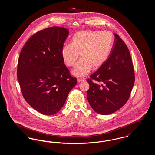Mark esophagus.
I'll return each instance as SVG.
<instances>
[{"label":"esophagus","instance_id":"34e87169","mask_svg":"<svg viewBox=\"0 0 155 155\" xmlns=\"http://www.w3.org/2000/svg\"><path fill=\"white\" fill-rule=\"evenodd\" d=\"M84 80H85V79H84V78H78V83H80V82L83 81H84Z\"/></svg>","mask_w":155,"mask_h":155}]
</instances>
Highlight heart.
I'll return each instance as SVG.
<instances>
[{"label":"heart","instance_id":"obj_1","mask_svg":"<svg viewBox=\"0 0 155 155\" xmlns=\"http://www.w3.org/2000/svg\"><path fill=\"white\" fill-rule=\"evenodd\" d=\"M114 36L108 31H81L72 38L71 44L64 45L61 55L66 65L72 67L81 58L72 71L78 77L88 75L92 67L97 69L109 58L113 48Z\"/></svg>","mask_w":155,"mask_h":155}]
</instances>
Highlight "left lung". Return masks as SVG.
<instances>
[{"label":"left lung","instance_id":"obj_1","mask_svg":"<svg viewBox=\"0 0 155 155\" xmlns=\"http://www.w3.org/2000/svg\"><path fill=\"white\" fill-rule=\"evenodd\" d=\"M112 51L105 63L87 80V99L92 108L100 115H110L120 110L130 97L135 82L134 65L125 43L116 34ZM103 83L101 86L91 81Z\"/></svg>","mask_w":155,"mask_h":155}]
</instances>
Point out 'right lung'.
I'll use <instances>...</instances> for the list:
<instances>
[{"instance_id":"add662e5","label":"right lung","mask_w":155,"mask_h":155,"mask_svg":"<svg viewBox=\"0 0 155 155\" xmlns=\"http://www.w3.org/2000/svg\"><path fill=\"white\" fill-rule=\"evenodd\" d=\"M68 34L63 27L45 28L30 38L20 52L17 76L22 94L31 107L43 115L58 112L77 84L61 55Z\"/></svg>"}]
</instances>
